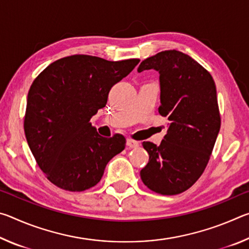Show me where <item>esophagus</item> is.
<instances>
[{
    "label": "esophagus",
    "instance_id": "34e87169",
    "mask_svg": "<svg viewBox=\"0 0 249 249\" xmlns=\"http://www.w3.org/2000/svg\"><path fill=\"white\" fill-rule=\"evenodd\" d=\"M126 145H127L129 148H136V147L140 146V142L137 141L132 140V138H128V140L126 141Z\"/></svg>",
    "mask_w": 249,
    "mask_h": 249
}]
</instances>
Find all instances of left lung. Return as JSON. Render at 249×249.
<instances>
[{"mask_svg":"<svg viewBox=\"0 0 249 249\" xmlns=\"http://www.w3.org/2000/svg\"><path fill=\"white\" fill-rule=\"evenodd\" d=\"M149 69L159 72L158 111L170 123L159 146L142 142L149 160L141 178L156 193L179 195L203 174L220 132L215 82L199 62L175 49L145 59L137 70Z\"/></svg>","mask_w":249,"mask_h":249,"instance_id":"8db88e82","label":"left lung"}]
</instances>
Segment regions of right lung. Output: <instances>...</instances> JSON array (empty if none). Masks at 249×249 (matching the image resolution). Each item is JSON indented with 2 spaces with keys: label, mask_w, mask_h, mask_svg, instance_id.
<instances>
[{
  "label": "right lung",
  "mask_w": 249,
  "mask_h": 249,
  "mask_svg": "<svg viewBox=\"0 0 249 249\" xmlns=\"http://www.w3.org/2000/svg\"><path fill=\"white\" fill-rule=\"evenodd\" d=\"M138 62L73 54L50 64L34 80L25 135L36 162L58 188L75 192L94 187L109 160L124 150L123 135L102 137L90 120Z\"/></svg>",
  "instance_id": "obj_1"
}]
</instances>
